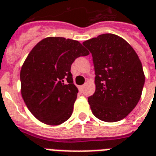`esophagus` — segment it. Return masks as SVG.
<instances>
[{
	"label": "esophagus",
	"mask_w": 156,
	"mask_h": 156,
	"mask_svg": "<svg viewBox=\"0 0 156 156\" xmlns=\"http://www.w3.org/2000/svg\"><path fill=\"white\" fill-rule=\"evenodd\" d=\"M84 88H85V86H81L79 87V90H83V89H84Z\"/></svg>",
	"instance_id": "obj_1"
}]
</instances>
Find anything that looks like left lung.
<instances>
[{
  "label": "left lung",
  "instance_id": "left-lung-1",
  "mask_svg": "<svg viewBox=\"0 0 156 156\" xmlns=\"http://www.w3.org/2000/svg\"><path fill=\"white\" fill-rule=\"evenodd\" d=\"M83 45L92 54L95 91L88 98L93 115L116 122L134 110L141 97L145 74L132 46L115 34H102Z\"/></svg>",
  "mask_w": 156,
  "mask_h": 156
}]
</instances>
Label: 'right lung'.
Returning a JSON list of instances; mask_svg holds the SVG:
<instances>
[{"label": "right lung", "mask_w": 156, "mask_h": 156, "mask_svg": "<svg viewBox=\"0 0 156 156\" xmlns=\"http://www.w3.org/2000/svg\"><path fill=\"white\" fill-rule=\"evenodd\" d=\"M89 54L78 41L64 37H46L33 47L20 69V93L37 120L58 126L70 118L78 93L70 66Z\"/></svg>", "instance_id": "obj_1"}]
</instances>
